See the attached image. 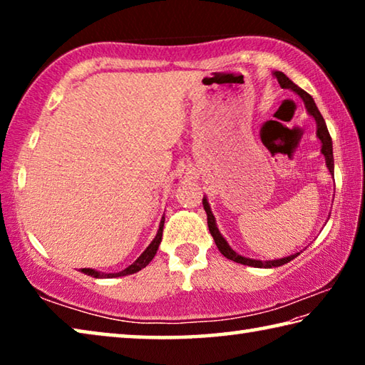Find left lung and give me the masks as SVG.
Segmentation results:
<instances>
[{"instance_id":"1","label":"left lung","mask_w":365,"mask_h":365,"mask_svg":"<svg viewBox=\"0 0 365 365\" xmlns=\"http://www.w3.org/2000/svg\"><path fill=\"white\" fill-rule=\"evenodd\" d=\"M274 76L277 77V80H279V83H280L282 88L292 90V91H294V93L301 98L302 103H304V106H306L307 114L312 115L314 120H316V125H317L316 135H317V138L320 140V143H322V148H320V153H322L324 158H325L327 169H329V172L333 175V174H335V165H333L331 137H330V133H329V128H327V123L324 120L322 114H320V110L317 109L316 103H314V100H312V96L309 95V93H306L304 90H301L298 85H294L292 80H289L283 72L277 71V72H274ZM202 206H205V211L207 214V227H209V232H211V235H212L215 245H217V248H219V251L222 252V255H224L227 259H230V261L238 262V264H243V265H251V267L272 269V267H280V265L287 264L289 261H293L296 256H299V252H294V255H289L287 257L272 259V261H261V259H251V257H246V256L238 255L237 251L232 250V246L227 243V240L222 237V233L219 232L217 224H215V217H214V214L211 211V206H209L207 196H202Z\"/></svg>"}]
</instances>
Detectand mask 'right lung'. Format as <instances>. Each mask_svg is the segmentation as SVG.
<instances>
[{"label":"right lung","instance_id":"1","mask_svg":"<svg viewBox=\"0 0 365 365\" xmlns=\"http://www.w3.org/2000/svg\"><path fill=\"white\" fill-rule=\"evenodd\" d=\"M164 220H165V217L163 215V219H160V222H159V228H158L156 237H154L153 242L148 245V248L138 256L137 261L128 265L127 269H123L120 272H114V274H106V272H100V270H95V269H82V272H83V274H86V275L95 277V279H115V277H125V275L137 274V272H140L141 269H145L146 265L153 261V257L156 256L158 248H159V245H160V240H163Z\"/></svg>","mask_w":365,"mask_h":365}]
</instances>
